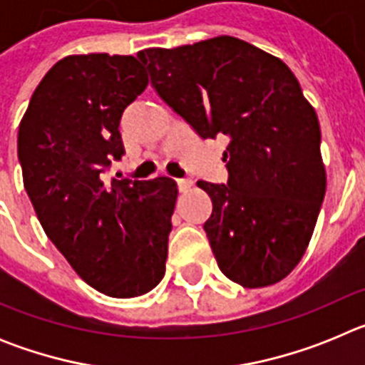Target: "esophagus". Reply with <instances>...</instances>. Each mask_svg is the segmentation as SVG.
Wrapping results in <instances>:
<instances>
[{"label": "esophagus", "mask_w": 365, "mask_h": 365, "mask_svg": "<svg viewBox=\"0 0 365 365\" xmlns=\"http://www.w3.org/2000/svg\"><path fill=\"white\" fill-rule=\"evenodd\" d=\"M177 186H179L180 192H188V190L193 186V180L192 179H177Z\"/></svg>", "instance_id": "1"}]
</instances>
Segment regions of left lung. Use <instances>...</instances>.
<instances>
[{"instance_id":"8db88e82","label":"left lung","mask_w":365,"mask_h":365,"mask_svg":"<svg viewBox=\"0 0 365 365\" xmlns=\"http://www.w3.org/2000/svg\"><path fill=\"white\" fill-rule=\"evenodd\" d=\"M155 91L199 137L227 135L228 182L197 186L221 272L245 289L282 282L303 257L325 197L320 124L292 71L234 36L144 49Z\"/></svg>"}]
</instances>
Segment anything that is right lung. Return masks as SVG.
Segmentation results:
<instances>
[{"instance_id": "add662e5", "label": "right lung", "mask_w": 365, "mask_h": 365, "mask_svg": "<svg viewBox=\"0 0 365 365\" xmlns=\"http://www.w3.org/2000/svg\"><path fill=\"white\" fill-rule=\"evenodd\" d=\"M148 87L135 56L71 54L54 63L19 122L24 186L45 234L86 283L135 298L164 278L177 182L111 179L120 117Z\"/></svg>"}]
</instances>
